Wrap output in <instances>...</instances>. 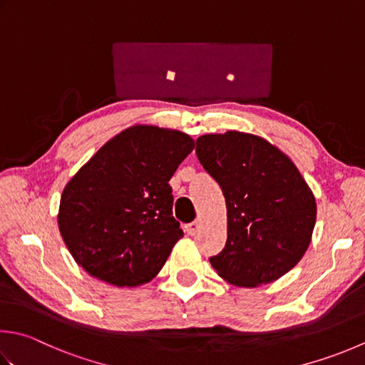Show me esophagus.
<instances>
[{"label":"esophagus","instance_id":"obj_1","mask_svg":"<svg viewBox=\"0 0 365 365\" xmlns=\"http://www.w3.org/2000/svg\"><path fill=\"white\" fill-rule=\"evenodd\" d=\"M199 230H201V221L199 220L192 221V223H188L187 226H185V231H187L188 235H195Z\"/></svg>","mask_w":365,"mask_h":365}]
</instances>
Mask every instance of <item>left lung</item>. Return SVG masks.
I'll return each instance as SVG.
<instances>
[{"mask_svg": "<svg viewBox=\"0 0 365 365\" xmlns=\"http://www.w3.org/2000/svg\"><path fill=\"white\" fill-rule=\"evenodd\" d=\"M204 169L223 191L227 240L210 264L234 287L272 283L302 259L317 201L296 164L259 135L226 131L196 140Z\"/></svg>", "mask_w": 365, "mask_h": 365, "instance_id": "1", "label": "left lung"}]
</instances>
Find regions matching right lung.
<instances>
[{"label": "right lung", "mask_w": 365, "mask_h": 365, "mask_svg": "<svg viewBox=\"0 0 365 365\" xmlns=\"http://www.w3.org/2000/svg\"><path fill=\"white\" fill-rule=\"evenodd\" d=\"M192 148L182 131L134 125L77 170L61 192L58 227L78 266L115 287L158 275L183 237L169 180Z\"/></svg>", "instance_id": "obj_1"}]
</instances>
